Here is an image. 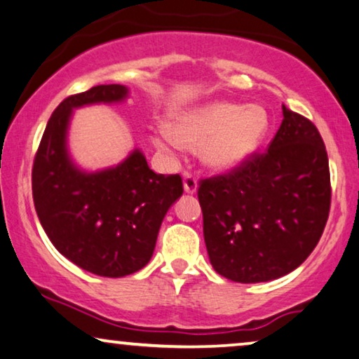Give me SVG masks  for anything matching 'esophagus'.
<instances>
[{"mask_svg":"<svg viewBox=\"0 0 359 359\" xmlns=\"http://www.w3.org/2000/svg\"><path fill=\"white\" fill-rule=\"evenodd\" d=\"M196 187H198V184H196L195 174L184 172V189H185L187 194H195Z\"/></svg>","mask_w":359,"mask_h":359,"instance_id":"1","label":"esophagus"}]
</instances>
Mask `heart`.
Wrapping results in <instances>:
<instances>
[{
  "label": "heart",
  "instance_id": "1",
  "mask_svg": "<svg viewBox=\"0 0 359 359\" xmlns=\"http://www.w3.org/2000/svg\"><path fill=\"white\" fill-rule=\"evenodd\" d=\"M269 128V114L260 105L211 102L175 114L169 130L161 128L153 141L161 149L203 146L201 156L210 168L229 170L260 148Z\"/></svg>",
  "mask_w": 359,
  "mask_h": 359
}]
</instances>
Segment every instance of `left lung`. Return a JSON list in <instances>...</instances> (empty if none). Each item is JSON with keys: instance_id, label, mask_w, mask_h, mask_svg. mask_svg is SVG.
I'll return each mask as SVG.
<instances>
[{"instance_id": "8db88e82", "label": "left lung", "mask_w": 359, "mask_h": 359, "mask_svg": "<svg viewBox=\"0 0 359 359\" xmlns=\"http://www.w3.org/2000/svg\"><path fill=\"white\" fill-rule=\"evenodd\" d=\"M330 200L329 158L319 130L283 105V122L265 153L198 182L211 265L237 283L287 275L316 249Z\"/></svg>"}]
</instances>
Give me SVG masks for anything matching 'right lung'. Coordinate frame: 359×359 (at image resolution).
I'll return each mask as SVG.
<instances>
[{
	"label": "right lung",
	"mask_w": 359,
	"mask_h": 359,
	"mask_svg": "<svg viewBox=\"0 0 359 359\" xmlns=\"http://www.w3.org/2000/svg\"><path fill=\"white\" fill-rule=\"evenodd\" d=\"M127 95L125 86L100 84L65 99L48 120L32 168L35 211L55 249L107 278L148 264L165 213L184 194L179 174L153 172L138 149L117 168L93 174L69 159L67 130L73 109L120 102Z\"/></svg>",
	"instance_id": "obj_1"
}]
</instances>
